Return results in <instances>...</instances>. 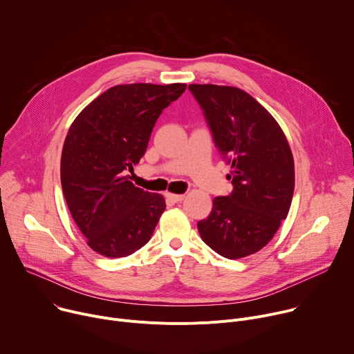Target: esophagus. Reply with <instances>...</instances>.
<instances>
[{"label": "esophagus", "mask_w": 354, "mask_h": 354, "mask_svg": "<svg viewBox=\"0 0 354 354\" xmlns=\"http://www.w3.org/2000/svg\"><path fill=\"white\" fill-rule=\"evenodd\" d=\"M165 196L168 200L174 201V203H178V201H182L185 198V194H176V193H171V192L165 193Z\"/></svg>", "instance_id": "obj_1"}]
</instances>
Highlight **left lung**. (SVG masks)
Instances as JSON below:
<instances>
[{"mask_svg": "<svg viewBox=\"0 0 354 354\" xmlns=\"http://www.w3.org/2000/svg\"><path fill=\"white\" fill-rule=\"evenodd\" d=\"M220 154L231 165L234 189L213 200L197 228L218 255L241 259L266 246L287 217L294 193V158L276 119L248 92L190 84Z\"/></svg>", "mask_w": 354, "mask_h": 354, "instance_id": "1", "label": "left lung"}]
</instances>
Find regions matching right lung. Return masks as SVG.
I'll list each match as a JSON object with an SVG mask.
<instances>
[{
	"label": "right lung",
	"instance_id": "obj_1",
	"mask_svg": "<svg viewBox=\"0 0 354 354\" xmlns=\"http://www.w3.org/2000/svg\"><path fill=\"white\" fill-rule=\"evenodd\" d=\"M186 84H124L100 93L68 129L62 187L91 249L106 258L134 254L153 235L165 198L129 180L161 112Z\"/></svg>",
	"mask_w": 354,
	"mask_h": 354
}]
</instances>
